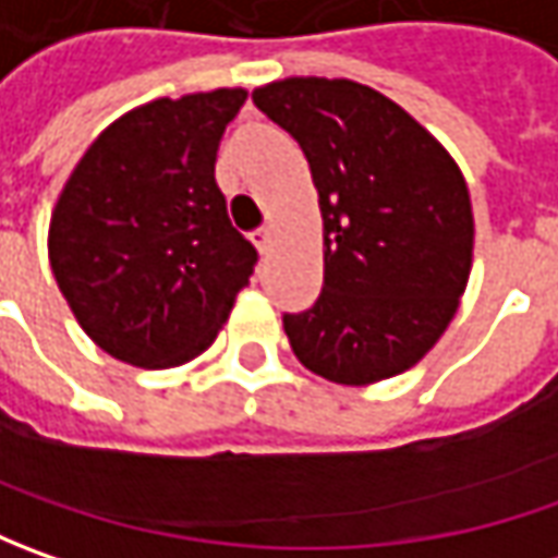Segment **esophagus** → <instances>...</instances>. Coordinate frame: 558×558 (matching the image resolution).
I'll return each mask as SVG.
<instances>
[{
    "label": "esophagus",
    "instance_id": "obj_1",
    "mask_svg": "<svg viewBox=\"0 0 558 558\" xmlns=\"http://www.w3.org/2000/svg\"><path fill=\"white\" fill-rule=\"evenodd\" d=\"M251 242L257 245V251H260V254H267L269 247H272V232H269L267 226H264V229L251 232Z\"/></svg>",
    "mask_w": 558,
    "mask_h": 558
}]
</instances>
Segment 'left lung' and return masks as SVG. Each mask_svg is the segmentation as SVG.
Here are the masks:
<instances>
[{
	"instance_id": "1",
	"label": "left lung",
	"mask_w": 558,
	"mask_h": 558,
	"mask_svg": "<svg viewBox=\"0 0 558 558\" xmlns=\"http://www.w3.org/2000/svg\"><path fill=\"white\" fill-rule=\"evenodd\" d=\"M254 105L301 145L323 214V294L286 313L294 356L338 385L407 373L460 307L475 220L457 161L354 80L289 76Z\"/></svg>"
}]
</instances>
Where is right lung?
I'll return each instance as SVG.
<instances>
[{"instance_id":"1","label":"right lung","mask_w":558,"mask_h":558,"mask_svg":"<svg viewBox=\"0 0 558 558\" xmlns=\"http://www.w3.org/2000/svg\"><path fill=\"white\" fill-rule=\"evenodd\" d=\"M245 89L155 98L101 130L58 195L49 260L83 332L142 369L207 351L254 272L217 148Z\"/></svg>"}]
</instances>
